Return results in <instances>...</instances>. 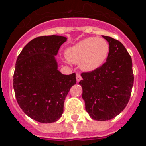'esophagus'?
Listing matches in <instances>:
<instances>
[{
	"label": "esophagus",
	"instance_id": "1",
	"mask_svg": "<svg viewBox=\"0 0 146 146\" xmlns=\"http://www.w3.org/2000/svg\"><path fill=\"white\" fill-rule=\"evenodd\" d=\"M81 80H82L81 75L80 74H76V81H77V83H79Z\"/></svg>",
	"mask_w": 146,
	"mask_h": 146
}]
</instances>
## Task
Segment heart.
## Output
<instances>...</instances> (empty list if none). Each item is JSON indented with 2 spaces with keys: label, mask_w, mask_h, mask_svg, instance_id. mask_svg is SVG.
I'll return each instance as SVG.
<instances>
[{
  "label": "heart",
  "mask_w": 146,
  "mask_h": 146,
  "mask_svg": "<svg viewBox=\"0 0 146 146\" xmlns=\"http://www.w3.org/2000/svg\"><path fill=\"white\" fill-rule=\"evenodd\" d=\"M109 53V44L105 39L90 37L80 40L66 50V58L80 63L82 71H96L105 62Z\"/></svg>",
  "instance_id": "1"
}]
</instances>
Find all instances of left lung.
I'll use <instances>...</instances> for the list:
<instances>
[{"instance_id":"1","label":"left lung","mask_w":146,"mask_h":146,"mask_svg":"<svg viewBox=\"0 0 146 146\" xmlns=\"http://www.w3.org/2000/svg\"><path fill=\"white\" fill-rule=\"evenodd\" d=\"M102 37L109 44L106 62L96 71L82 73L79 83L86 111L99 121H109L125 109L134 80L132 58L123 44L111 37Z\"/></svg>"}]
</instances>
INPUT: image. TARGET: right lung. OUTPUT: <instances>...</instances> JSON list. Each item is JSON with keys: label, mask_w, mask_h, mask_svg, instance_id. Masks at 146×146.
<instances>
[{"label": "right lung", "mask_w": 146, "mask_h": 146, "mask_svg": "<svg viewBox=\"0 0 146 146\" xmlns=\"http://www.w3.org/2000/svg\"><path fill=\"white\" fill-rule=\"evenodd\" d=\"M66 37L42 36L25 45L17 58L13 88L22 111L40 123L57 121L71 88L76 84L75 74L58 71L55 56Z\"/></svg>", "instance_id": "obj_1"}]
</instances>
